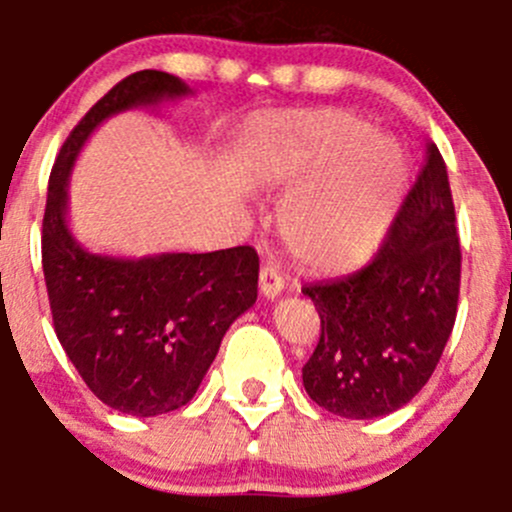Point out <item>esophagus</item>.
I'll use <instances>...</instances> for the list:
<instances>
[{
  "mask_svg": "<svg viewBox=\"0 0 512 512\" xmlns=\"http://www.w3.org/2000/svg\"><path fill=\"white\" fill-rule=\"evenodd\" d=\"M285 292V280L280 277V272L272 265H265L260 272V294L265 299H277Z\"/></svg>",
  "mask_w": 512,
  "mask_h": 512,
  "instance_id": "esophagus-1",
  "label": "esophagus"
}]
</instances>
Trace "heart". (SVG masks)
<instances>
[{"label": "heart", "mask_w": 512, "mask_h": 512, "mask_svg": "<svg viewBox=\"0 0 512 512\" xmlns=\"http://www.w3.org/2000/svg\"><path fill=\"white\" fill-rule=\"evenodd\" d=\"M247 160L260 180L302 193L280 215L282 240L314 270H352L379 252L396 223L409 158L386 136H371L347 111L255 118L245 128Z\"/></svg>", "instance_id": "obj_1"}]
</instances>
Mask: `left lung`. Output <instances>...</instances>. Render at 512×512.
I'll return each mask as SVG.
<instances>
[{
    "label": "left lung",
    "instance_id": "obj_1",
    "mask_svg": "<svg viewBox=\"0 0 512 512\" xmlns=\"http://www.w3.org/2000/svg\"><path fill=\"white\" fill-rule=\"evenodd\" d=\"M461 245L448 170L428 146L418 183L374 260L302 289L322 337L302 369L309 399L344 418L394 414L426 386L453 332Z\"/></svg>",
    "mask_w": 512,
    "mask_h": 512
}]
</instances>
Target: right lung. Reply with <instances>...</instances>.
<instances>
[{
    "label": "right lung",
    "mask_w": 512,
    "mask_h": 512,
    "mask_svg": "<svg viewBox=\"0 0 512 512\" xmlns=\"http://www.w3.org/2000/svg\"><path fill=\"white\" fill-rule=\"evenodd\" d=\"M178 76L136 71L69 133L56 156L41 227V265L56 337L81 379L111 409L160 416L203 384L230 324L255 304L252 247L121 257L86 250L69 227V178L103 121L190 96Z\"/></svg>",
    "instance_id": "1"
}]
</instances>
